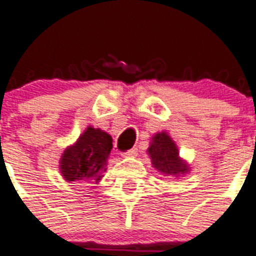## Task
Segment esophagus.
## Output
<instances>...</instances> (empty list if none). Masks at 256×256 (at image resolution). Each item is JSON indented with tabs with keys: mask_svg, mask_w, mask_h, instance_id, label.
I'll list each match as a JSON object with an SVG mask.
<instances>
[{
	"mask_svg": "<svg viewBox=\"0 0 256 256\" xmlns=\"http://www.w3.org/2000/svg\"><path fill=\"white\" fill-rule=\"evenodd\" d=\"M138 156V148H130V150H128V152H122V156H124V158H130V156Z\"/></svg>",
	"mask_w": 256,
	"mask_h": 256,
	"instance_id": "34e87169",
	"label": "esophagus"
}]
</instances>
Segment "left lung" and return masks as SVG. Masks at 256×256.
Returning a JSON list of instances; mask_svg holds the SVG:
<instances>
[{
  "label": "left lung",
  "mask_w": 256,
  "mask_h": 256,
  "mask_svg": "<svg viewBox=\"0 0 256 256\" xmlns=\"http://www.w3.org/2000/svg\"><path fill=\"white\" fill-rule=\"evenodd\" d=\"M148 152L152 156V166L162 174L179 175L187 172V166L179 160L174 140L166 132H160L152 138Z\"/></svg>",
  "instance_id": "8db88e82"
}]
</instances>
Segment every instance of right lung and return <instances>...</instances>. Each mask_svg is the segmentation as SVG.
<instances>
[{
    "mask_svg": "<svg viewBox=\"0 0 256 256\" xmlns=\"http://www.w3.org/2000/svg\"><path fill=\"white\" fill-rule=\"evenodd\" d=\"M112 136L100 128H88L77 144L66 148L61 158V174L69 182L94 179L98 182L106 170L112 152Z\"/></svg>",
    "mask_w": 256,
    "mask_h": 256,
    "instance_id": "right-lung-1",
    "label": "right lung"
}]
</instances>
